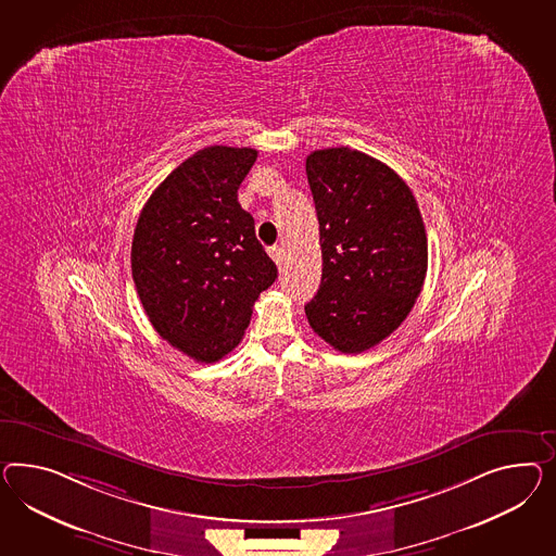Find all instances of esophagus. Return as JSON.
Masks as SVG:
<instances>
[{"label":"esophagus","mask_w":556,"mask_h":556,"mask_svg":"<svg viewBox=\"0 0 556 556\" xmlns=\"http://www.w3.org/2000/svg\"><path fill=\"white\" fill-rule=\"evenodd\" d=\"M269 256L275 261V265L281 267V263H283V249L281 247H269Z\"/></svg>","instance_id":"obj_1"}]
</instances>
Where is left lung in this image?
Instances as JSON below:
<instances>
[{"instance_id": "1", "label": "left lung", "mask_w": 556, "mask_h": 556, "mask_svg": "<svg viewBox=\"0 0 556 556\" xmlns=\"http://www.w3.org/2000/svg\"><path fill=\"white\" fill-rule=\"evenodd\" d=\"M321 283L305 316L321 340L361 354L396 330L427 275V232L417 200L389 165L358 150L312 151Z\"/></svg>"}]
</instances>
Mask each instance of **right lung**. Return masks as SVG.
Segmentation results:
<instances>
[{
  "label": "right lung",
  "instance_id": "1",
  "mask_svg": "<svg viewBox=\"0 0 556 556\" xmlns=\"http://www.w3.org/2000/svg\"><path fill=\"white\" fill-rule=\"evenodd\" d=\"M251 148L195 151L146 202L131 244L137 295L151 326L195 362L239 345L261 291L277 267L239 204Z\"/></svg>",
  "mask_w": 556,
  "mask_h": 556
}]
</instances>
